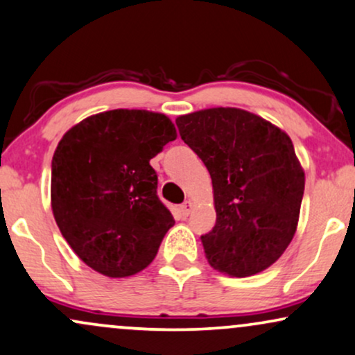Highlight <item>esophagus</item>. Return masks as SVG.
Returning <instances> with one entry per match:
<instances>
[{
    "mask_svg": "<svg viewBox=\"0 0 355 355\" xmlns=\"http://www.w3.org/2000/svg\"><path fill=\"white\" fill-rule=\"evenodd\" d=\"M191 209H192V202H191V200H186V202L181 205V214H182V217L189 216Z\"/></svg>",
    "mask_w": 355,
    "mask_h": 355,
    "instance_id": "esophagus-1",
    "label": "esophagus"
}]
</instances>
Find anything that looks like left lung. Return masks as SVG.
<instances>
[{
	"instance_id": "8db88e82",
	"label": "left lung",
	"mask_w": 355,
	"mask_h": 355,
	"mask_svg": "<svg viewBox=\"0 0 355 355\" xmlns=\"http://www.w3.org/2000/svg\"><path fill=\"white\" fill-rule=\"evenodd\" d=\"M182 141L212 178L216 225L200 235L205 258L230 277L273 265L293 240L304 173L284 131L240 108H209L176 120Z\"/></svg>"
}]
</instances>
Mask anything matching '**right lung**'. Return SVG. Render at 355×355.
Wrapping results in <instances>:
<instances>
[{"instance_id":"right-lung-1","label":"right lung","mask_w":355,"mask_h":355,"mask_svg":"<svg viewBox=\"0 0 355 355\" xmlns=\"http://www.w3.org/2000/svg\"><path fill=\"white\" fill-rule=\"evenodd\" d=\"M174 139L166 115L120 108L85 118L57 144L52 212L90 268L123 278L155 260L174 218L157 198L150 159Z\"/></svg>"}]
</instances>
